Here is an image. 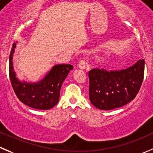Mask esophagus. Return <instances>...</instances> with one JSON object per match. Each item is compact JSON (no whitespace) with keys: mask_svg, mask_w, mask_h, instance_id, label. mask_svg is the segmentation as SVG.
I'll list each match as a JSON object with an SVG mask.
<instances>
[{"mask_svg":"<svg viewBox=\"0 0 153 153\" xmlns=\"http://www.w3.org/2000/svg\"><path fill=\"white\" fill-rule=\"evenodd\" d=\"M86 65H87V63H86L85 60H81L79 62H78V67L81 69H84L86 68Z\"/></svg>","mask_w":153,"mask_h":153,"instance_id":"obj_1","label":"esophagus"}]
</instances>
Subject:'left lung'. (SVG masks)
<instances>
[{"label": "left lung", "instance_id": "left-lung-1", "mask_svg": "<svg viewBox=\"0 0 153 153\" xmlns=\"http://www.w3.org/2000/svg\"><path fill=\"white\" fill-rule=\"evenodd\" d=\"M90 100L96 108L112 110L132 101L140 90L144 75V60L127 69L108 71L93 69L88 73Z\"/></svg>", "mask_w": 153, "mask_h": 153}]
</instances>
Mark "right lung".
Wrapping results in <instances>:
<instances>
[{
	"label": "right lung",
	"instance_id": "add662e5",
	"mask_svg": "<svg viewBox=\"0 0 153 153\" xmlns=\"http://www.w3.org/2000/svg\"><path fill=\"white\" fill-rule=\"evenodd\" d=\"M16 47V42L13 43L10 54L9 75L16 96L22 103L34 109H51L58 103L62 84L73 66L70 64L56 65L40 82H21L13 70V57Z\"/></svg>",
	"mask_w": 153,
	"mask_h": 153
}]
</instances>
